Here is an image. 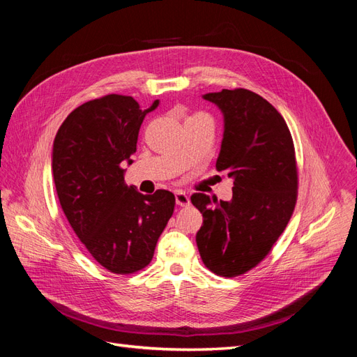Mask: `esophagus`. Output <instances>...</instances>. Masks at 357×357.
Returning a JSON list of instances; mask_svg holds the SVG:
<instances>
[{"label":"esophagus","mask_w":357,"mask_h":357,"mask_svg":"<svg viewBox=\"0 0 357 357\" xmlns=\"http://www.w3.org/2000/svg\"><path fill=\"white\" fill-rule=\"evenodd\" d=\"M176 202H177V205H180V207H188V205L190 204V199L185 192L177 190L176 192Z\"/></svg>","instance_id":"34e87169"}]
</instances>
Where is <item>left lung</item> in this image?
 Returning <instances> with one entry per match:
<instances>
[{"label": "left lung", "mask_w": 357, "mask_h": 357, "mask_svg": "<svg viewBox=\"0 0 357 357\" xmlns=\"http://www.w3.org/2000/svg\"><path fill=\"white\" fill-rule=\"evenodd\" d=\"M204 100L223 113L215 169L234 180L232 199L193 193L202 214L197 245L204 265L222 277L250 271L283 234L298 197L295 146L283 116L247 89H222Z\"/></svg>", "instance_id": "1"}]
</instances>
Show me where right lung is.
<instances>
[{"label": "right lung", "instance_id": "right-lung-1", "mask_svg": "<svg viewBox=\"0 0 357 357\" xmlns=\"http://www.w3.org/2000/svg\"><path fill=\"white\" fill-rule=\"evenodd\" d=\"M147 110L132 96L110 93L82 104L53 142L52 171L59 204L92 257L114 274H134L152 261L176 198L159 189L143 195L125 183Z\"/></svg>", "mask_w": 357, "mask_h": 357}]
</instances>
